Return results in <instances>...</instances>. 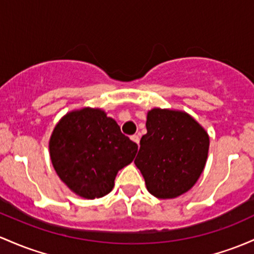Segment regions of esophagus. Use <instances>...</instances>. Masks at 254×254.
Instances as JSON below:
<instances>
[{
    "label": "esophagus",
    "instance_id": "esophagus-1",
    "mask_svg": "<svg viewBox=\"0 0 254 254\" xmlns=\"http://www.w3.org/2000/svg\"><path fill=\"white\" fill-rule=\"evenodd\" d=\"M131 140L133 142H136V143H137L138 146H140V136H138V135H132L131 136Z\"/></svg>",
    "mask_w": 254,
    "mask_h": 254
}]
</instances>
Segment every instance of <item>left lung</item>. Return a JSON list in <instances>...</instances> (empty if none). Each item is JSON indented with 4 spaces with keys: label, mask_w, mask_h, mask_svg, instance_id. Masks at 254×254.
Returning a JSON list of instances; mask_svg holds the SVG:
<instances>
[{
    "label": "left lung",
    "mask_w": 254,
    "mask_h": 254,
    "mask_svg": "<svg viewBox=\"0 0 254 254\" xmlns=\"http://www.w3.org/2000/svg\"><path fill=\"white\" fill-rule=\"evenodd\" d=\"M135 165L148 191L159 199L185 194L205 168L210 138L193 117L182 111L153 108L147 114Z\"/></svg>",
    "instance_id": "8db88e82"
}]
</instances>
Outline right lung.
I'll use <instances>...</instances> for the list:
<instances>
[{
  "label": "right lung",
  "instance_id": "right-lung-1",
  "mask_svg": "<svg viewBox=\"0 0 254 254\" xmlns=\"http://www.w3.org/2000/svg\"><path fill=\"white\" fill-rule=\"evenodd\" d=\"M49 152L60 180L79 196L95 199L112 190L137 144L104 111L85 107L61 118L50 136Z\"/></svg>",
  "mask_w": 254,
  "mask_h": 254
}]
</instances>
